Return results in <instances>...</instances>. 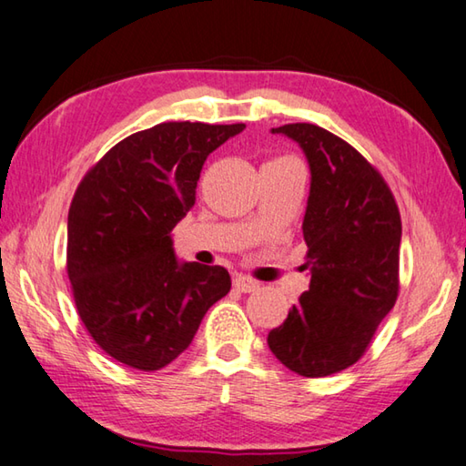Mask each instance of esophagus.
<instances>
[{
    "mask_svg": "<svg viewBox=\"0 0 466 466\" xmlns=\"http://www.w3.org/2000/svg\"><path fill=\"white\" fill-rule=\"evenodd\" d=\"M234 287L238 291H242V293H255L258 287H260V283L255 281V279H250V277H238L234 281Z\"/></svg>",
    "mask_w": 466,
    "mask_h": 466,
    "instance_id": "obj_1",
    "label": "esophagus"
}]
</instances>
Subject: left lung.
Wrapping results in <instances>:
<instances>
[{"instance_id": "obj_1", "label": "left lung", "mask_w": 466, "mask_h": 466, "mask_svg": "<svg viewBox=\"0 0 466 466\" xmlns=\"http://www.w3.org/2000/svg\"><path fill=\"white\" fill-rule=\"evenodd\" d=\"M303 148L311 187L303 238L309 289L268 349L301 377H328L354 365L400 295L401 216L377 168L316 124L273 128Z\"/></svg>"}]
</instances>
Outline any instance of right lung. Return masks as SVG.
Masks as SVG:
<instances>
[{
    "instance_id": "1",
    "label": "right lung",
    "mask_w": 466,
    "mask_h": 466,
    "mask_svg": "<svg viewBox=\"0 0 466 466\" xmlns=\"http://www.w3.org/2000/svg\"><path fill=\"white\" fill-rule=\"evenodd\" d=\"M244 124L163 122L109 148L75 191L66 275L83 326L122 365L158 370L230 291L224 267L179 262L171 230L196 204L209 152Z\"/></svg>"
}]
</instances>
